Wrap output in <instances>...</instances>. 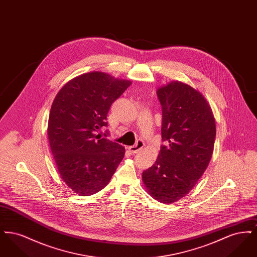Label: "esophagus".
<instances>
[{
	"label": "esophagus",
	"mask_w": 257,
	"mask_h": 257,
	"mask_svg": "<svg viewBox=\"0 0 257 257\" xmlns=\"http://www.w3.org/2000/svg\"><path fill=\"white\" fill-rule=\"evenodd\" d=\"M144 147H145V143L142 140H140V141L137 142V144L133 147H128V149L131 153H138L141 149H143Z\"/></svg>",
	"instance_id": "1"
}]
</instances>
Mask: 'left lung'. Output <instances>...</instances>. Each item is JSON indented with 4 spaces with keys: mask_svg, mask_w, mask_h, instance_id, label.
<instances>
[{
    "mask_svg": "<svg viewBox=\"0 0 257 257\" xmlns=\"http://www.w3.org/2000/svg\"><path fill=\"white\" fill-rule=\"evenodd\" d=\"M162 140L155 164L143 172L147 193L169 204L186 196L207 169L216 138V123L204 96L187 84L161 86Z\"/></svg>",
    "mask_w": 257,
    "mask_h": 257,
    "instance_id": "obj_1",
    "label": "left lung"
}]
</instances>
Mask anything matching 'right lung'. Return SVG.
Segmentation results:
<instances>
[{
    "label": "right lung",
    "instance_id": "1",
    "mask_svg": "<svg viewBox=\"0 0 257 257\" xmlns=\"http://www.w3.org/2000/svg\"><path fill=\"white\" fill-rule=\"evenodd\" d=\"M132 83L104 72L75 77L58 92L47 134L61 179L79 196L96 194L110 182L125 148L98 131L108 126L111 104Z\"/></svg>",
    "mask_w": 257,
    "mask_h": 257
}]
</instances>
